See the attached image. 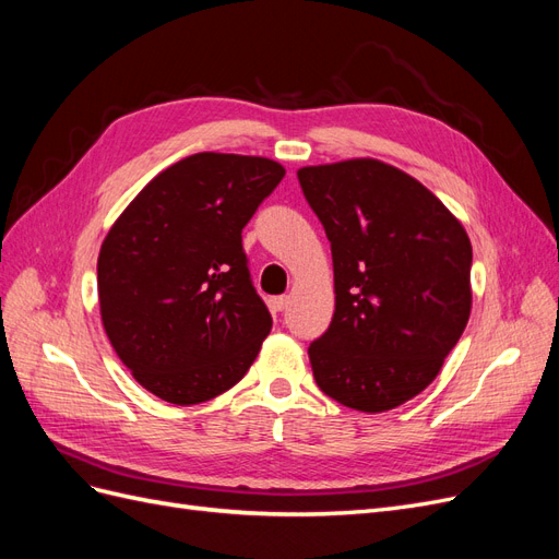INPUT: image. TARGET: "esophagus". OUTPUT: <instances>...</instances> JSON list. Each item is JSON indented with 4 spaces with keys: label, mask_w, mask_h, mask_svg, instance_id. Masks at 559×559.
Returning a JSON list of instances; mask_svg holds the SVG:
<instances>
[{
    "label": "esophagus",
    "mask_w": 559,
    "mask_h": 559,
    "mask_svg": "<svg viewBox=\"0 0 559 559\" xmlns=\"http://www.w3.org/2000/svg\"><path fill=\"white\" fill-rule=\"evenodd\" d=\"M286 306H289V298H286V296L270 298V310H273V312H282V310H286Z\"/></svg>",
    "instance_id": "1"
}]
</instances>
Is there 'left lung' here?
Here are the masks:
<instances>
[{
	"label": "left lung",
	"instance_id": "obj_1",
	"mask_svg": "<svg viewBox=\"0 0 559 559\" xmlns=\"http://www.w3.org/2000/svg\"><path fill=\"white\" fill-rule=\"evenodd\" d=\"M326 230L335 312L310 345L317 386L361 413L411 401L441 373L471 314V240L427 186L352 158L300 167Z\"/></svg>",
	"mask_w": 559,
	"mask_h": 559
}]
</instances>
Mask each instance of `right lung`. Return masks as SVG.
<instances>
[{"mask_svg":"<svg viewBox=\"0 0 559 559\" xmlns=\"http://www.w3.org/2000/svg\"><path fill=\"white\" fill-rule=\"evenodd\" d=\"M284 167L261 156L193 154L151 179L97 259L99 314L118 359L175 405L238 384L273 329L249 277L242 228Z\"/></svg>","mask_w":559,"mask_h":559,"instance_id":"right-lung-1","label":"right lung"}]
</instances>
